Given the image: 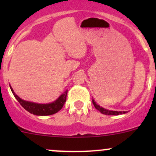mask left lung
Here are the masks:
<instances>
[{
    "mask_svg": "<svg viewBox=\"0 0 156 156\" xmlns=\"http://www.w3.org/2000/svg\"><path fill=\"white\" fill-rule=\"evenodd\" d=\"M92 102H93V104H94V107L97 108L98 111H100V112L103 113V114H104V115H119L125 114V113L127 112H126V111H113V110L106 109V108L100 106V105L97 104V103L94 101V99L92 100Z\"/></svg>",
    "mask_w": 156,
    "mask_h": 156,
    "instance_id": "8db88e82",
    "label": "left lung"
}]
</instances>
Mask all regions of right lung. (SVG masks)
<instances>
[{"mask_svg": "<svg viewBox=\"0 0 156 156\" xmlns=\"http://www.w3.org/2000/svg\"><path fill=\"white\" fill-rule=\"evenodd\" d=\"M10 87L15 98L18 100L20 105L26 111H28L33 115L41 116L50 115H53L57 112H59L62 108L63 105L65 104L66 100L67 92H68V90H66L55 101L52 102V103H46V104H41V103H33V102L26 101V100H23L15 94V92H14L10 85Z\"/></svg>", "mask_w": 156, "mask_h": 156, "instance_id": "add662e5", "label": "right lung"}]
</instances>
